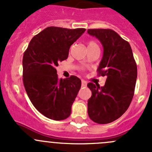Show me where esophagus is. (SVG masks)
I'll return each mask as SVG.
<instances>
[{"label":"esophagus","mask_w":152,"mask_h":152,"mask_svg":"<svg viewBox=\"0 0 152 152\" xmlns=\"http://www.w3.org/2000/svg\"><path fill=\"white\" fill-rule=\"evenodd\" d=\"M87 86V83L85 81V80H82V86L83 87H86Z\"/></svg>","instance_id":"obj_1"}]
</instances>
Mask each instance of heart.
I'll return each instance as SVG.
<instances>
[{
	"label": "heart",
	"mask_w": 152,
	"mask_h": 152,
	"mask_svg": "<svg viewBox=\"0 0 152 152\" xmlns=\"http://www.w3.org/2000/svg\"><path fill=\"white\" fill-rule=\"evenodd\" d=\"M98 47V45L96 42L94 41H89L88 42V48L89 47Z\"/></svg>",
	"instance_id": "b5f03b06"
}]
</instances>
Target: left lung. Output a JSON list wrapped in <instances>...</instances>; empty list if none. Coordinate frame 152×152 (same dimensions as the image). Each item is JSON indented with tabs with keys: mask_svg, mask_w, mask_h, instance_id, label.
<instances>
[{
	"mask_svg": "<svg viewBox=\"0 0 152 152\" xmlns=\"http://www.w3.org/2000/svg\"><path fill=\"white\" fill-rule=\"evenodd\" d=\"M103 46L98 76H106L105 86L89 83L92 91L88 100L89 118L98 124L118 119L131 104L137 79V65L129 42L111 29H89Z\"/></svg>",
	"mask_w": 152,
	"mask_h": 152,
	"instance_id": "8db88e82",
	"label": "left lung"
}]
</instances>
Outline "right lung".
Instances as JSON below:
<instances>
[{"label": "right lung", "instance_id": "1", "mask_svg": "<svg viewBox=\"0 0 152 152\" xmlns=\"http://www.w3.org/2000/svg\"><path fill=\"white\" fill-rule=\"evenodd\" d=\"M85 28L49 27L34 36L23 56V83L34 106L50 119L63 120L81 87L77 76L58 79L56 67L66 60L71 45Z\"/></svg>", "mask_w": 152, "mask_h": 152}]
</instances>
